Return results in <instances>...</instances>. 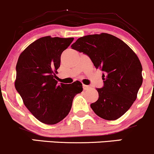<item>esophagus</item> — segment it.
Here are the masks:
<instances>
[{"label": "esophagus", "mask_w": 154, "mask_h": 154, "mask_svg": "<svg viewBox=\"0 0 154 154\" xmlns=\"http://www.w3.org/2000/svg\"><path fill=\"white\" fill-rule=\"evenodd\" d=\"M82 86H83V89H84V90H88V89H90V88H91L90 86H88V85H83Z\"/></svg>", "instance_id": "obj_1"}]
</instances>
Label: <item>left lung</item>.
I'll return each mask as SVG.
<instances>
[{"label":"left lung","instance_id":"left-lung-1","mask_svg":"<svg viewBox=\"0 0 154 154\" xmlns=\"http://www.w3.org/2000/svg\"><path fill=\"white\" fill-rule=\"evenodd\" d=\"M72 47L87 55L104 72V86L96 88L99 99L91 104L94 112L107 121L121 117L136 100L143 83V68L136 54L122 40L104 33L80 37Z\"/></svg>","mask_w":154,"mask_h":154}]
</instances>
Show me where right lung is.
<instances>
[{"label": "right lung", "instance_id": "1", "mask_svg": "<svg viewBox=\"0 0 154 154\" xmlns=\"http://www.w3.org/2000/svg\"><path fill=\"white\" fill-rule=\"evenodd\" d=\"M73 40L42 37L30 44L18 58L15 88L28 110L45 124H58L66 117L74 96L82 91L79 81L68 85L55 80L60 55Z\"/></svg>", "mask_w": 154, "mask_h": 154}]
</instances>
